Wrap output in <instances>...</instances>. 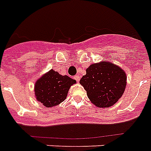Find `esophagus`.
<instances>
[{
    "mask_svg": "<svg viewBox=\"0 0 151 151\" xmlns=\"http://www.w3.org/2000/svg\"><path fill=\"white\" fill-rule=\"evenodd\" d=\"M74 79H76L77 82H79V80H80V77H79V76H75Z\"/></svg>",
    "mask_w": 151,
    "mask_h": 151,
    "instance_id": "1",
    "label": "esophagus"
}]
</instances>
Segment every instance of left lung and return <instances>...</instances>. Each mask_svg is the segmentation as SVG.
Wrapping results in <instances>:
<instances>
[{
	"mask_svg": "<svg viewBox=\"0 0 151 151\" xmlns=\"http://www.w3.org/2000/svg\"><path fill=\"white\" fill-rule=\"evenodd\" d=\"M86 71L79 83L95 106L109 108L121 98L127 79L122 68L109 61H101L92 64Z\"/></svg>",
	"mask_w": 151,
	"mask_h": 151,
	"instance_id": "1",
	"label": "left lung"
}]
</instances>
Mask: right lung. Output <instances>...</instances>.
<instances>
[{"mask_svg":"<svg viewBox=\"0 0 151 151\" xmlns=\"http://www.w3.org/2000/svg\"><path fill=\"white\" fill-rule=\"evenodd\" d=\"M76 83L68 76L50 69L35 83V96L46 108L55 107L65 100L71 86Z\"/></svg>","mask_w":151,"mask_h":151,"instance_id":"1","label":"right lung"}]
</instances>
